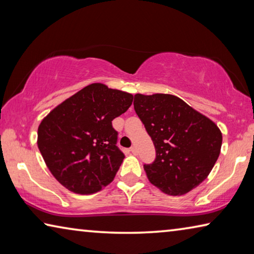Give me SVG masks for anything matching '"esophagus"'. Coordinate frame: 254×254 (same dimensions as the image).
I'll return each instance as SVG.
<instances>
[{
	"instance_id": "esophagus-1",
	"label": "esophagus",
	"mask_w": 254,
	"mask_h": 254,
	"mask_svg": "<svg viewBox=\"0 0 254 254\" xmlns=\"http://www.w3.org/2000/svg\"><path fill=\"white\" fill-rule=\"evenodd\" d=\"M130 151L132 152V154H134V156H136V154H137V149L135 147H131Z\"/></svg>"
}]
</instances>
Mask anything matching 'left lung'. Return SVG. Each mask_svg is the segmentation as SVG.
<instances>
[{"label": "left lung", "mask_w": 254, "mask_h": 254, "mask_svg": "<svg viewBox=\"0 0 254 254\" xmlns=\"http://www.w3.org/2000/svg\"><path fill=\"white\" fill-rule=\"evenodd\" d=\"M133 105L157 152L154 162L144 165L149 182L174 196L203 183L221 153L220 127L170 94H135Z\"/></svg>", "instance_id": "obj_1"}]
</instances>
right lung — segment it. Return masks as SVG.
Masks as SVG:
<instances>
[{
  "label": "right lung",
  "mask_w": 254,
  "mask_h": 254,
  "mask_svg": "<svg viewBox=\"0 0 254 254\" xmlns=\"http://www.w3.org/2000/svg\"><path fill=\"white\" fill-rule=\"evenodd\" d=\"M130 93L94 83L51 110L37 144L51 175L75 194H95L112 183L124 159L112 121L131 106Z\"/></svg>",
  "instance_id": "right-lung-1"
}]
</instances>
